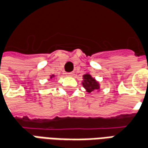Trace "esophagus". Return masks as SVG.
<instances>
[{"instance_id":"1","label":"esophagus","mask_w":148,"mask_h":148,"mask_svg":"<svg viewBox=\"0 0 148 148\" xmlns=\"http://www.w3.org/2000/svg\"><path fill=\"white\" fill-rule=\"evenodd\" d=\"M74 72H70V73H66V75H67V76H70V77H71V76H73V75H74Z\"/></svg>"}]
</instances>
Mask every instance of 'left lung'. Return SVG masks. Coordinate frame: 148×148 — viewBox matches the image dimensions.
<instances>
[{"label":"left lung","mask_w":148,"mask_h":148,"mask_svg":"<svg viewBox=\"0 0 148 148\" xmlns=\"http://www.w3.org/2000/svg\"><path fill=\"white\" fill-rule=\"evenodd\" d=\"M83 77L85 81H84V82H82V84H83L84 88H86L87 92L91 93L94 90L99 89V85L97 83V82H96L94 78L91 77V75L86 74L84 75Z\"/></svg>","instance_id":"8db88e82"}]
</instances>
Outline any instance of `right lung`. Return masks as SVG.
I'll return each instance as SVG.
<instances>
[{"label":"right lung","mask_w":148,"mask_h":148,"mask_svg":"<svg viewBox=\"0 0 148 148\" xmlns=\"http://www.w3.org/2000/svg\"><path fill=\"white\" fill-rule=\"evenodd\" d=\"M51 77H52V76H51Z\"/></svg>","instance_id":"add662e5"}]
</instances>
